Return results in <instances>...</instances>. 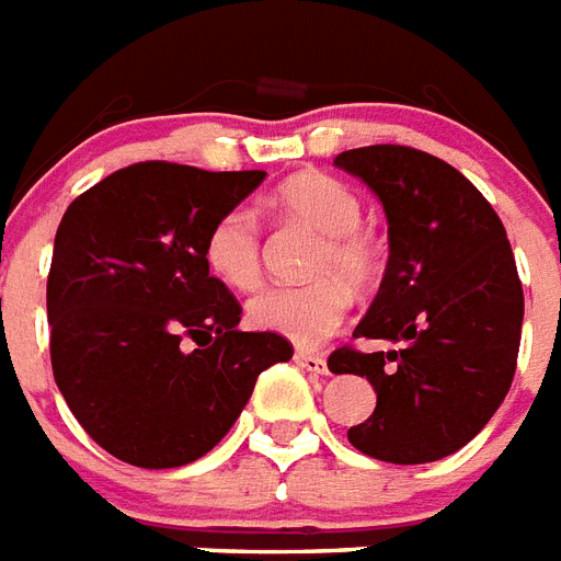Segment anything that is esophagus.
I'll use <instances>...</instances> for the list:
<instances>
[{"instance_id":"1","label":"esophagus","mask_w":561,"mask_h":561,"mask_svg":"<svg viewBox=\"0 0 561 561\" xmlns=\"http://www.w3.org/2000/svg\"><path fill=\"white\" fill-rule=\"evenodd\" d=\"M295 362L309 370V374H327V358L318 356V353H307V351H298L295 353Z\"/></svg>"}]
</instances>
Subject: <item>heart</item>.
<instances>
[{
  "mask_svg": "<svg viewBox=\"0 0 561 561\" xmlns=\"http://www.w3.org/2000/svg\"><path fill=\"white\" fill-rule=\"evenodd\" d=\"M272 208L284 219L301 222L318 234L304 286H272L249 301V321L312 347L333 335L351 309V293H370L382 272L379 245L362 222V199L339 179L307 170L280 182ZM205 266L219 284L249 293L260 284L257 219L245 208H231L208 228L203 245Z\"/></svg>",
  "mask_w": 561,
  "mask_h": 561,
  "instance_id": "heart-1",
  "label": "heart"
}]
</instances>
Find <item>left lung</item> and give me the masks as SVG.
<instances>
[{
	"label": "left lung",
	"instance_id": "8db88e82",
	"mask_svg": "<svg viewBox=\"0 0 561 561\" xmlns=\"http://www.w3.org/2000/svg\"><path fill=\"white\" fill-rule=\"evenodd\" d=\"M388 217V266L356 339L397 351L330 353L333 374L367 376L376 408L347 440L367 458L432 463L472 440L507 397L524 293L499 214L469 179L414 147L344 150Z\"/></svg>",
	"mask_w": 561,
	"mask_h": 561
}]
</instances>
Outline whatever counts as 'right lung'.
<instances>
[{
    "instance_id": "add662e5",
    "label": "right lung",
    "mask_w": 561,
    "mask_h": 561,
    "mask_svg": "<svg viewBox=\"0 0 561 561\" xmlns=\"http://www.w3.org/2000/svg\"><path fill=\"white\" fill-rule=\"evenodd\" d=\"M263 179L138 161L62 214L46 289L54 382L112 458L194 463L234 425L257 376L293 358L284 335L237 330L243 307L203 257L208 228Z\"/></svg>"
}]
</instances>
